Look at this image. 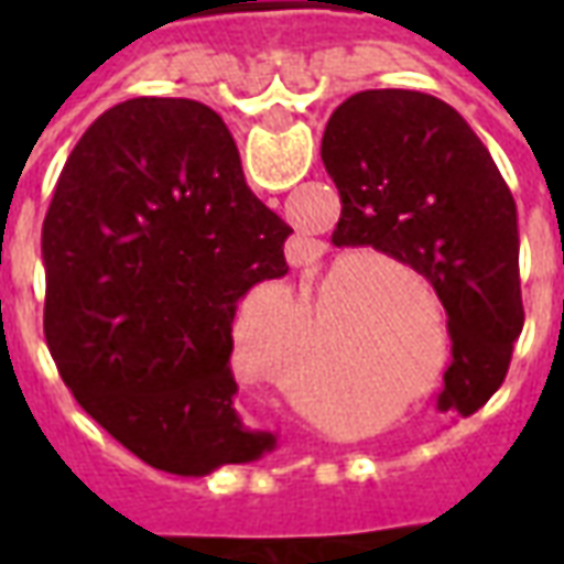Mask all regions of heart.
I'll return each mask as SVG.
<instances>
[{"label": "heart", "mask_w": 564, "mask_h": 564, "mask_svg": "<svg viewBox=\"0 0 564 564\" xmlns=\"http://www.w3.org/2000/svg\"><path fill=\"white\" fill-rule=\"evenodd\" d=\"M350 273V286L359 290L362 305L375 326V347L387 359H404L416 366L425 347V307L414 293V283L432 295V283L423 271L392 257H371L359 262L341 257L326 274V281H344ZM311 307L290 283H259L241 305L235 326V359L247 375L290 390L305 408H326L344 392V375L332 359L329 338L319 332L317 350L293 368V350L307 338Z\"/></svg>", "instance_id": "b5f03b06"}]
</instances>
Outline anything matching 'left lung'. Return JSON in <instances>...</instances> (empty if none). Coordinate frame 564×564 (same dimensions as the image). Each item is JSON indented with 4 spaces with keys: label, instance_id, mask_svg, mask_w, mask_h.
<instances>
[{
    "label": "left lung",
    "instance_id": "obj_1",
    "mask_svg": "<svg viewBox=\"0 0 564 564\" xmlns=\"http://www.w3.org/2000/svg\"><path fill=\"white\" fill-rule=\"evenodd\" d=\"M319 156L341 193L332 245L423 271L453 341L437 408L474 414L522 329L517 205L489 150L429 93L362 90L332 111Z\"/></svg>",
    "mask_w": 564,
    "mask_h": 564
}]
</instances>
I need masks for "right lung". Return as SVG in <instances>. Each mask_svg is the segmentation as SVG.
<instances>
[{
	"label": "right lung",
	"instance_id": "1",
	"mask_svg": "<svg viewBox=\"0 0 564 564\" xmlns=\"http://www.w3.org/2000/svg\"><path fill=\"white\" fill-rule=\"evenodd\" d=\"M290 232L208 105L139 96L80 135L44 217V335L80 408L141 462L205 477L274 447L235 408L229 356L238 302L286 274Z\"/></svg>",
	"mask_w": 564,
	"mask_h": 564
}]
</instances>
